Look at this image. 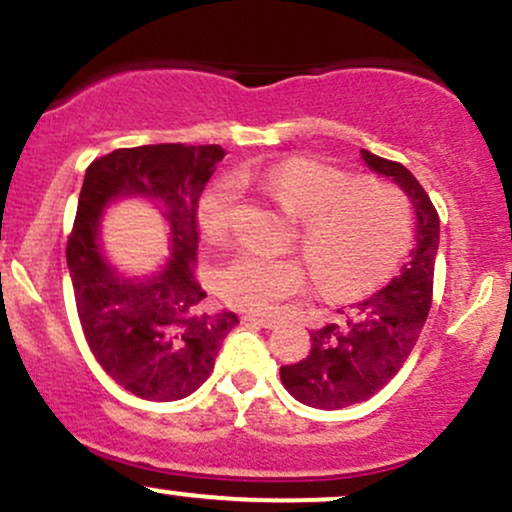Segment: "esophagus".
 Returning <instances> with one entry per match:
<instances>
[{
  "label": "esophagus",
  "instance_id": "obj_1",
  "mask_svg": "<svg viewBox=\"0 0 512 512\" xmlns=\"http://www.w3.org/2000/svg\"><path fill=\"white\" fill-rule=\"evenodd\" d=\"M240 320L245 322V325H260L264 327V330H272V327H276V320H272V317H257V315H243Z\"/></svg>",
  "mask_w": 512,
  "mask_h": 512
}]
</instances>
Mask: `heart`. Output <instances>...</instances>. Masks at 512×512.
<instances>
[{"instance_id":"b5f03b06","label":"heart","mask_w":512,"mask_h":512,"mask_svg":"<svg viewBox=\"0 0 512 512\" xmlns=\"http://www.w3.org/2000/svg\"><path fill=\"white\" fill-rule=\"evenodd\" d=\"M240 182H257L301 226V248L317 284L330 296L349 298L390 279L411 243V214L395 187L351 182L342 170L293 156L269 168H240L223 175L199 199V228L223 243L236 228ZM308 267L301 257H274L257 250L233 255L216 274V291L228 305L272 315L303 293Z\"/></svg>"}]
</instances>
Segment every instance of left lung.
<instances>
[{
    "instance_id": "1",
    "label": "left lung",
    "mask_w": 512,
    "mask_h": 512,
    "mask_svg": "<svg viewBox=\"0 0 512 512\" xmlns=\"http://www.w3.org/2000/svg\"><path fill=\"white\" fill-rule=\"evenodd\" d=\"M373 173L397 182L416 214V245L402 272L385 289L356 305L346 325L310 332V354L281 366V383L298 402L315 409H342L383 390L416 346L431 310L440 221L419 180L402 163L361 149Z\"/></svg>"
}]
</instances>
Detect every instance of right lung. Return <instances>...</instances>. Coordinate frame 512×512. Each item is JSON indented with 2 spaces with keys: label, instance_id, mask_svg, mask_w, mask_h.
I'll return each mask as SVG.
<instances>
[{
  "label": "right lung",
  "instance_id": "add662e5",
  "mask_svg": "<svg viewBox=\"0 0 512 512\" xmlns=\"http://www.w3.org/2000/svg\"><path fill=\"white\" fill-rule=\"evenodd\" d=\"M226 156L221 146L117 149L86 168L67 243V267L88 349L132 395L175 402L214 370L238 315L207 313L195 269L199 195ZM117 198H144L171 228L169 262L151 277L122 275L100 248V216Z\"/></svg>",
  "mask_w": 512,
  "mask_h": 512
}]
</instances>
